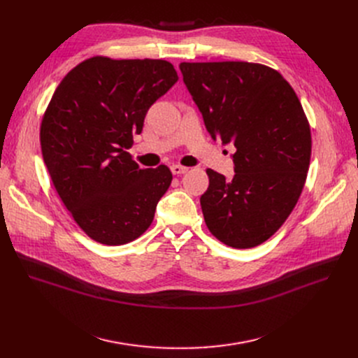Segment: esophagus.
Masks as SVG:
<instances>
[{"label": "esophagus", "mask_w": 358, "mask_h": 358, "mask_svg": "<svg viewBox=\"0 0 358 358\" xmlns=\"http://www.w3.org/2000/svg\"><path fill=\"white\" fill-rule=\"evenodd\" d=\"M170 169H172V173H173V175H183V173H186V172H188V170H189L188 167L180 166V164H173Z\"/></svg>", "instance_id": "obj_1"}]
</instances>
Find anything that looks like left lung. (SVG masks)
I'll use <instances>...</instances> for the list:
<instances>
[{
    "label": "left lung",
    "instance_id": "obj_1",
    "mask_svg": "<svg viewBox=\"0 0 358 358\" xmlns=\"http://www.w3.org/2000/svg\"><path fill=\"white\" fill-rule=\"evenodd\" d=\"M183 83L211 137L236 152L233 179L207 169L201 196L208 230L236 249L255 248L292 214L308 178L310 125L288 81L255 62H182Z\"/></svg>",
    "mask_w": 358,
    "mask_h": 358
}]
</instances>
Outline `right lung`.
<instances>
[{
    "label": "right lung",
    "instance_id": "obj_1",
    "mask_svg": "<svg viewBox=\"0 0 358 358\" xmlns=\"http://www.w3.org/2000/svg\"><path fill=\"white\" fill-rule=\"evenodd\" d=\"M176 81L164 59L93 57L74 66L50 99L41 125L43 162L90 239L125 245L152 223L172 172L164 164L140 169L127 150L150 106Z\"/></svg>",
    "mask_w": 358,
    "mask_h": 358
}]
</instances>
